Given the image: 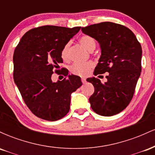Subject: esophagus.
Returning <instances> with one entry per match:
<instances>
[{"label":"esophagus","instance_id":"34e87169","mask_svg":"<svg viewBox=\"0 0 155 155\" xmlns=\"http://www.w3.org/2000/svg\"><path fill=\"white\" fill-rule=\"evenodd\" d=\"M81 82H82L83 84H84L85 82H86V79H84V78H81Z\"/></svg>","mask_w":155,"mask_h":155}]
</instances>
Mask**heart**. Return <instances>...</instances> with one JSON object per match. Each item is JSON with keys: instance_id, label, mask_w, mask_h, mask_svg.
Masks as SVG:
<instances>
[{"instance_id": "obj_1", "label": "heart", "mask_w": 155, "mask_h": 155, "mask_svg": "<svg viewBox=\"0 0 155 155\" xmlns=\"http://www.w3.org/2000/svg\"><path fill=\"white\" fill-rule=\"evenodd\" d=\"M79 41L88 50L92 51L95 49L96 42L95 38L89 35H82L79 38ZM69 44H66L61 50V58L64 60L68 59ZM93 63L92 62L86 63H76L71 66V73L79 76H86L91 71Z\"/></svg>"}]
</instances>
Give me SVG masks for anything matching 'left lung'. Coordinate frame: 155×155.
<instances>
[{
  "instance_id": "obj_1",
  "label": "left lung",
  "mask_w": 155,
  "mask_h": 155,
  "mask_svg": "<svg viewBox=\"0 0 155 155\" xmlns=\"http://www.w3.org/2000/svg\"><path fill=\"white\" fill-rule=\"evenodd\" d=\"M81 31L101 46L94 75L108 73L104 84L95 77L87 79L95 87L89 98L92 109L101 116L117 114L128 106L134 95L141 72V46L129 28L117 23H97L81 28Z\"/></svg>"
}]
</instances>
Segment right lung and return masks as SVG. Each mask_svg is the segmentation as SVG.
I'll return each mask as SVG.
<instances>
[{"label": "right lung", "instance_id": "right-lung-1", "mask_svg": "<svg viewBox=\"0 0 155 155\" xmlns=\"http://www.w3.org/2000/svg\"><path fill=\"white\" fill-rule=\"evenodd\" d=\"M81 27L73 28L45 25L30 30L15 48L14 80L23 101L35 116L47 121L60 120L70 110L71 95L82 85L79 76L61 74L68 78L53 82V71H59L63 63L61 50Z\"/></svg>", "mask_w": 155, "mask_h": 155}]
</instances>
